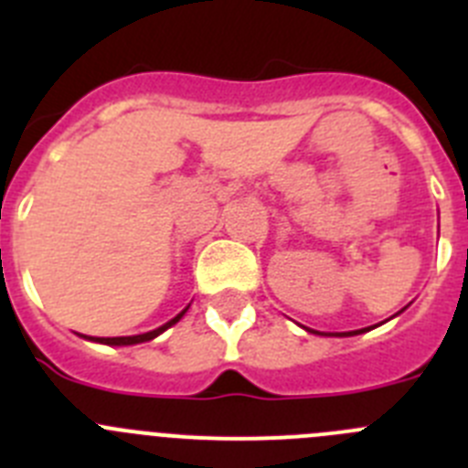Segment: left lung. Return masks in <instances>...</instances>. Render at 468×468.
Wrapping results in <instances>:
<instances>
[{"label":"left lung","instance_id":"obj_1","mask_svg":"<svg viewBox=\"0 0 468 468\" xmlns=\"http://www.w3.org/2000/svg\"><path fill=\"white\" fill-rule=\"evenodd\" d=\"M366 330H370V328H363V330H354V333H342V335H358V333H366ZM314 333V330H312Z\"/></svg>","mask_w":468,"mask_h":468}]
</instances>
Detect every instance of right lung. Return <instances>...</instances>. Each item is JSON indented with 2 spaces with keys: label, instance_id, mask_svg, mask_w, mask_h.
I'll use <instances>...</instances> for the list:
<instances>
[{
  "label": "right lung",
  "instance_id": "1",
  "mask_svg": "<svg viewBox=\"0 0 468 468\" xmlns=\"http://www.w3.org/2000/svg\"><path fill=\"white\" fill-rule=\"evenodd\" d=\"M185 312H187V309H185ZM185 312H180L176 318H171L168 324H164V325H161V328H156V330H150V333L131 335V337H89V340L101 342V345H112V346H126V345H140V342H150V340H154L156 335H161L166 328L176 325L177 321H180V318L185 316Z\"/></svg>",
  "mask_w": 468,
  "mask_h": 468
}]
</instances>
